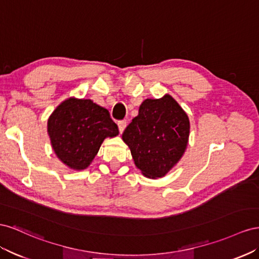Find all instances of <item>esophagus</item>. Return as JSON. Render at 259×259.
Returning a JSON list of instances; mask_svg holds the SVG:
<instances>
[{"instance_id":"34e87169","label":"esophagus","mask_w":259,"mask_h":259,"mask_svg":"<svg viewBox=\"0 0 259 259\" xmlns=\"http://www.w3.org/2000/svg\"><path fill=\"white\" fill-rule=\"evenodd\" d=\"M125 125H127V121H125V120H120V121H118V128H119V132H120V134H121V132L124 130Z\"/></svg>"}]
</instances>
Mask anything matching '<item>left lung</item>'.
<instances>
[{
    "mask_svg": "<svg viewBox=\"0 0 259 259\" xmlns=\"http://www.w3.org/2000/svg\"><path fill=\"white\" fill-rule=\"evenodd\" d=\"M190 121L170 95L145 100L128 124L122 140L136 166L147 178H160L179 161L187 149Z\"/></svg>",
    "mask_w": 259,
    "mask_h": 259,
    "instance_id": "left-lung-1",
    "label": "left lung"
}]
</instances>
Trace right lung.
Returning a JSON list of instances; mask_svg holds the SVG:
<instances>
[{"label":"right lung","mask_w":259,"mask_h":259,"mask_svg":"<svg viewBox=\"0 0 259 259\" xmlns=\"http://www.w3.org/2000/svg\"><path fill=\"white\" fill-rule=\"evenodd\" d=\"M48 132L57 157L76 170L90 165L105 138L119 134L106 108L77 99L56 107L49 118Z\"/></svg>","instance_id":"obj_1"}]
</instances>
